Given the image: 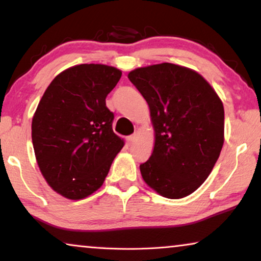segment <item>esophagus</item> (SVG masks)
<instances>
[{"label":"esophagus","mask_w":261,"mask_h":261,"mask_svg":"<svg viewBox=\"0 0 261 261\" xmlns=\"http://www.w3.org/2000/svg\"><path fill=\"white\" fill-rule=\"evenodd\" d=\"M135 140H137V134H132V135H129V137L127 138V141H128V144H129V145L134 144Z\"/></svg>","instance_id":"obj_1"}]
</instances>
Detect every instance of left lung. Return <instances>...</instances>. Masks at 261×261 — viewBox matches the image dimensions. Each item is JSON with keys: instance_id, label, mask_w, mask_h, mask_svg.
I'll return each mask as SVG.
<instances>
[{"instance_id": "obj_1", "label": "left lung", "mask_w": 261, "mask_h": 261, "mask_svg": "<svg viewBox=\"0 0 261 261\" xmlns=\"http://www.w3.org/2000/svg\"><path fill=\"white\" fill-rule=\"evenodd\" d=\"M149 107L154 147L140 165L145 183L160 196L187 197L208 178L224 142V109L196 71L171 63L128 73Z\"/></svg>"}]
</instances>
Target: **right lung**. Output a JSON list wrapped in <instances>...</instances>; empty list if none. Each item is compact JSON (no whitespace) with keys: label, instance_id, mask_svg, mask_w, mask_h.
Returning a JSON list of instances; mask_svg holds the SVG:
<instances>
[{"label":"right lung","instance_id":"1","mask_svg":"<svg viewBox=\"0 0 261 261\" xmlns=\"http://www.w3.org/2000/svg\"><path fill=\"white\" fill-rule=\"evenodd\" d=\"M121 74L103 64L69 67L39 102L32 120L35 158L47 184L65 198L78 201L98 190L123 147L106 106Z\"/></svg>","mask_w":261,"mask_h":261}]
</instances>
